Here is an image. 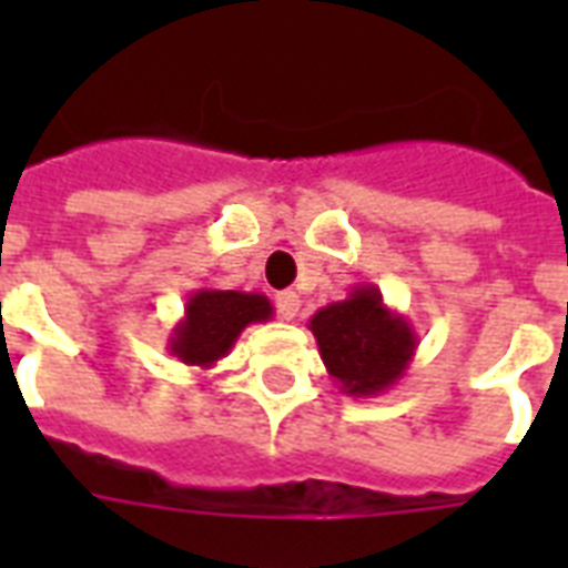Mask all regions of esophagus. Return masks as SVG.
Here are the masks:
<instances>
[{
  "instance_id": "esophagus-1",
  "label": "esophagus",
  "mask_w": 568,
  "mask_h": 568,
  "mask_svg": "<svg viewBox=\"0 0 568 568\" xmlns=\"http://www.w3.org/2000/svg\"><path fill=\"white\" fill-rule=\"evenodd\" d=\"M276 312H280V318L283 321H294L297 318V312H301V297L294 292H280L274 297Z\"/></svg>"
}]
</instances>
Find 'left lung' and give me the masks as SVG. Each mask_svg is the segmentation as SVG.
I'll list each match as a JSON object with an SVG mask.
<instances>
[{
  "mask_svg": "<svg viewBox=\"0 0 568 568\" xmlns=\"http://www.w3.org/2000/svg\"><path fill=\"white\" fill-rule=\"evenodd\" d=\"M306 327L338 392L383 395L413 363L418 336L400 312L388 310L377 285H354L345 301L318 310Z\"/></svg>",
  "mask_w": 568,
  "mask_h": 568,
  "instance_id": "1",
  "label": "left lung"
}]
</instances>
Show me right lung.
Wrapping results in <instances>:
<instances>
[{"label":"right lung","mask_w":568,"mask_h":568,"mask_svg":"<svg viewBox=\"0 0 568 568\" xmlns=\"http://www.w3.org/2000/svg\"><path fill=\"white\" fill-rule=\"evenodd\" d=\"M274 318V306L262 292L194 288L185 301V315L171 329L168 351L180 363L212 368L230 354L250 324Z\"/></svg>","instance_id":"obj_1"}]
</instances>
